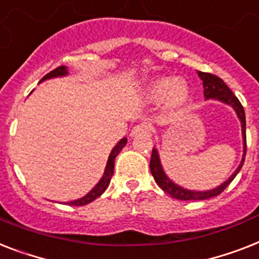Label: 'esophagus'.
I'll return each mask as SVG.
<instances>
[{
    "mask_svg": "<svg viewBox=\"0 0 259 259\" xmlns=\"http://www.w3.org/2000/svg\"><path fill=\"white\" fill-rule=\"evenodd\" d=\"M150 133V127L148 125H144V123H141V125H136L130 132V137H138V136H144V134Z\"/></svg>",
    "mask_w": 259,
    "mask_h": 259,
    "instance_id": "34e87169",
    "label": "esophagus"
}]
</instances>
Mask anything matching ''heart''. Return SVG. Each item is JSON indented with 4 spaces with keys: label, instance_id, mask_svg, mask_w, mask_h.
Wrapping results in <instances>:
<instances>
[{
    "label": "heart",
    "instance_id": "heart-1",
    "mask_svg": "<svg viewBox=\"0 0 259 259\" xmlns=\"http://www.w3.org/2000/svg\"><path fill=\"white\" fill-rule=\"evenodd\" d=\"M142 96L150 104L162 101L167 109H177L188 102L190 97V86L182 77L158 75L145 83Z\"/></svg>",
    "mask_w": 259,
    "mask_h": 259
}]
</instances>
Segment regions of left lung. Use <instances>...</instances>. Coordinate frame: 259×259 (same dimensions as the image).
<instances>
[{"label": "left lung", "instance_id": "left-lung-1", "mask_svg": "<svg viewBox=\"0 0 259 259\" xmlns=\"http://www.w3.org/2000/svg\"><path fill=\"white\" fill-rule=\"evenodd\" d=\"M198 77L202 81L203 85V97L205 100H215L220 101L222 104L229 105L234 109L235 114L238 117L239 122H241V130H242V145H243V154L241 163L238 167L235 169L234 173L225 181L224 184L218 185L217 188L210 189V190H190V189H185L176 182L170 180L167 177V174L165 173V170L161 163V158H159V153L155 148H153L151 151V159H150V171L154 177L155 182L158 185L159 188L166 191L167 194H170L173 198L181 199V201H197V199H207L211 197H217L221 194L225 189L228 188L229 184L232 182L235 178V176L239 173V170L242 169V165L245 162V155H246V117H245V110H243L242 105L238 101V98L233 94V92L228 88V85L225 83L220 77L210 73H203V71H197Z\"/></svg>", "mask_w": 259, "mask_h": 259}]
</instances>
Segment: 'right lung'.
<instances>
[{
  "mask_svg": "<svg viewBox=\"0 0 259 259\" xmlns=\"http://www.w3.org/2000/svg\"><path fill=\"white\" fill-rule=\"evenodd\" d=\"M69 74V70L66 66H60V68L54 69V70H52L50 73H48V74L44 77V78L41 79L39 82H44L46 81V79H52V78H58V77H65V75ZM126 142H127V138H122V140H119V142L117 145H115L114 148H113V150H111L110 155H109L108 158V163H106V167H105V171H104V176H102V178H101L100 181H98V184L94 186L92 190L88 193L86 195H83L82 198H78V199H74V201H70V202H66L68 205H73V206H83V205H88V203L93 202L94 199L97 198V197H100L102 193H104L106 189H108L109 184H110V180L111 177H113V173H114V161H115V157L119 154V151L122 150L123 148H125Z\"/></svg>",
  "mask_w": 259,
  "mask_h": 259,
  "instance_id": "right-lung-1",
  "label": "right lung"
}]
</instances>
